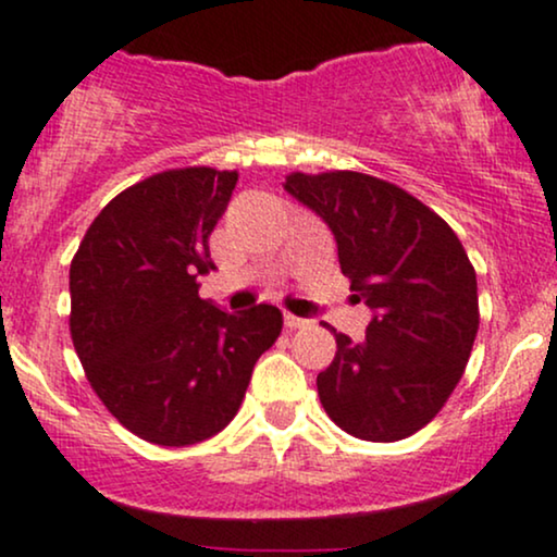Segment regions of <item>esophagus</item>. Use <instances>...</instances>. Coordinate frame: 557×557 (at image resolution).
Returning <instances> with one entry per match:
<instances>
[{
	"mask_svg": "<svg viewBox=\"0 0 557 557\" xmlns=\"http://www.w3.org/2000/svg\"><path fill=\"white\" fill-rule=\"evenodd\" d=\"M306 324H309V319H300L296 314H285V327L287 330H300V327H306Z\"/></svg>",
	"mask_w": 557,
	"mask_h": 557,
	"instance_id": "34e87169",
	"label": "esophagus"
}]
</instances>
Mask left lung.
<instances>
[{
  "instance_id": "1",
  "label": "left lung",
  "mask_w": 557,
  "mask_h": 557,
  "mask_svg": "<svg viewBox=\"0 0 557 557\" xmlns=\"http://www.w3.org/2000/svg\"><path fill=\"white\" fill-rule=\"evenodd\" d=\"M285 190L327 222L350 290L374 311L361 343L335 332V359L317 376L324 411L372 443L419 432L456 389L479 330L461 240L419 198L363 172H290Z\"/></svg>"
}]
</instances>
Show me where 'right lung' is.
<instances>
[{
	"instance_id": "right-lung-1",
	"label": "right lung",
	"mask_w": 557,
	"mask_h": 557,
	"mask_svg": "<svg viewBox=\"0 0 557 557\" xmlns=\"http://www.w3.org/2000/svg\"><path fill=\"white\" fill-rule=\"evenodd\" d=\"M238 172L168 170L101 209L70 264V335L94 393L125 430L164 447L214 437L238 413L253 363L283 330L259 304L198 298L209 235Z\"/></svg>"
}]
</instances>
